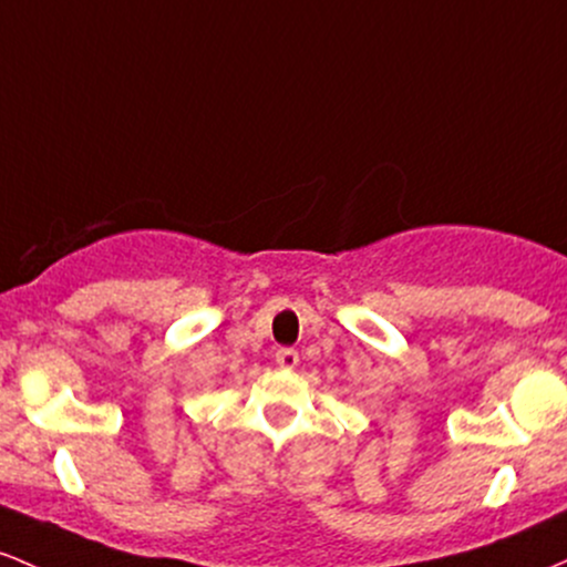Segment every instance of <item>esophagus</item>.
Returning <instances> with one entry per match:
<instances>
[{"mask_svg": "<svg viewBox=\"0 0 567 567\" xmlns=\"http://www.w3.org/2000/svg\"><path fill=\"white\" fill-rule=\"evenodd\" d=\"M276 364L281 369H295L297 364H300V353H297L295 348H278Z\"/></svg>", "mask_w": 567, "mask_h": 567, "instance_id": "1", "label": "esophagus"}]
</instances>
